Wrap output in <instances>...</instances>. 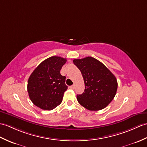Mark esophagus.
<instances>
[{
    "mask_svg": "<svg viewBox=\"0 0 147 147\" xmlns=\"http://www.w3.org/2000/svg\"><path fill=\"white\" fill-rule=\"evenodd\" d=\"M74 87H75V86H74V85H72V86H71L69 88H71V89H74Z\"/></svg>",
    "mask_w": 147,
    "mask_h": 147,
    "instance_id": "esophagus-1",
    "label": "esophagus"
}]
</instances>
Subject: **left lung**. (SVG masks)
<instances>
[{"mask_svg": "<svg viewBox=\"0 0 147 147\" xmlns=\"http://www.w3.org/2000/svg\"><path fill=\"white\" fill-rule=\"evenodd\" d=\"M81 72L85 85L84 91L77 95L79 103L90 111L107 107L117 93V78L104 64L92 57L73 60Z\"/></svg>", "mask_w": 147, "mask_h": 147, "instance_id": "left-lung-1", "label": "left lung"}]
</instances>
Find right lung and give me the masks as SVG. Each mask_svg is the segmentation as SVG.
I'll list each match as a JSON object with an SVG mask.
<instances>
[{
    "mask_svg": "<svg viewBox=\"0 0 147 147\" xmlns=\"http://www.w3.org/2000/svg\"><path fill=\"white\" fill-rule=\"evenodd\" d=\"M66 59L52 56L43 61L34 70L27 82V91L30 100L44 110H52L63 101L67 86L66 77L60 71Z\"/></svg>",
    "mask_w": 147,
    "mask_h": 147,
    "instance_id": "obj_1",
    "label": "right lung"
}]
</instances>
